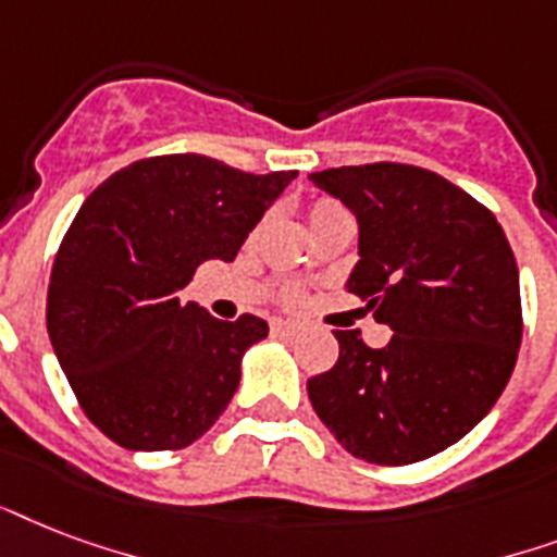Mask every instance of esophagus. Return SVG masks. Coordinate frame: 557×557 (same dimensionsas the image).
I'll return each mask as SVG.
<instances>
[{
  "label": "esophagus",
  "instance_id": "obj_1",
  "mask_svg": "<svg viewBox=\"0 0 557 557\" xmlns=\"http://www.w3.org/2000/svg\"><path fill=\"white\" fill-rule=\"evenodd\" d=\"M270 327H273V334L275 337H293L299 327H296V322H287V319H273L270 322Z\"/></svg>",
  "mask_w": 557,
  "mask_h": 557
}]
</instances>
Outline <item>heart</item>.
Segmentation results:
<instances>
[{
	"label": "heart",
	"instance_id": "1",
	"mask_svg": "<svg viewBox=\"0 0 557 557\" xmlns=\"http://www.w3.org/2000/svg\"><path fill=\"white\" fill-rule=\"evenodd\" d=\"M327 214H343L339 209V202L334 200H317L310 206V220H319V218H327Z\"/></svg>",
	"mask_w": 557,
	"mask_h": 557
}]
</instances>
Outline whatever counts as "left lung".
Wrapping results in <instances>:
<instances>
[{
    "instance_id": "8db88e82",
    "label": "left lung",
    "mask_w": 557,
    "mask_h": 557,
    "mask_svg": "<svg viewBox=\"0 0 557 557\" xmlns=\"http://www.w3.org/2000/svg\"><path fill=\"white\" fill-rule=\"evenodd\" d=\"M310 183L360 226L348 290L395 334L334 331V369L308 381L322 424L357 459L412 465L468 435L515 372L523 310L506 232L459 185L416 165L327 168Z\"/></svg>"
}]
</instances>
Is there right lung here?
Instances as JSON below:
<instances>
[{"instance_id": "obj_1", "label": "right lung", "mask_w": 557, "mask_h": 557, "mask_svg": "<svg viewBox=\"0 0 557 557\" xmlns=\"http://www.w3.org/2000/svg\"><path fill=\"white\" fill-rule=\"evenodd\" d=\"M296 171L200 153L139 159L84 200L51 267L46 327L86 418L127 450H180L230 407L264 319L220 322L180 290L238 249Z\"/></svg>"}]
</instances>
